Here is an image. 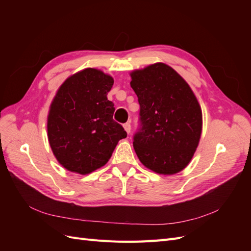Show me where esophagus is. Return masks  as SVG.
<instances>
[{
    "label": "esophagus",
    "instance_id": "esophagus-1",
    "mask_svg": "<svg viewBox=\"0 0 251 251\" xmlns=\"http://www.w3.org/2000/svg\"><path fill=\"white\" fill-rule=\"evenodd\" d=\"M124 127H125V130H126V132L127 134L131 133V124H130V123L125 124V125H124Z\"/></svg>",
    "mask_w": 251,
    "mask_h": 251
}]
</instances>
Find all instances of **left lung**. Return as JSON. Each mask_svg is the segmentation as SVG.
Segmentation results:
<instances>
[{
  "label": "left lung",
  "instance_id": "8db88e82",
  "mask_svg": "<svg viewBox=\"0 0 251 251\" xmlns=\"http://www.w3.org/2000/svg\"><path fill=\"white\" fill-rule=\"evenodd\" d=\"M140 105L133 146L141 163L158 174L183 170L198 147L202 112L187 82L170 66L157 63L131 73Z\"/></svg>",
  "mask_w": 251,
  "mask_h": 251
}]
</instances>
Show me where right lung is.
<instances>
[{
	"label": "right lung",
	"instance_id": "add662e5",
	"mask_svg": "<svg viewBox=\"0 0 251 251\" xmlns=\"http://www.w3.org/2000/svg\"><path fill=\"white\" fill-rule=\"evenodd\" d=\"M114 80L88 68L68 78L53 100L48 115V139L53 154L65 169L86 175L109 161L123 126L113 119L114 103L108 92Z\"/></svg>",
	"mask_w": 251,
	"mask_h": 251
}]
</instances>
